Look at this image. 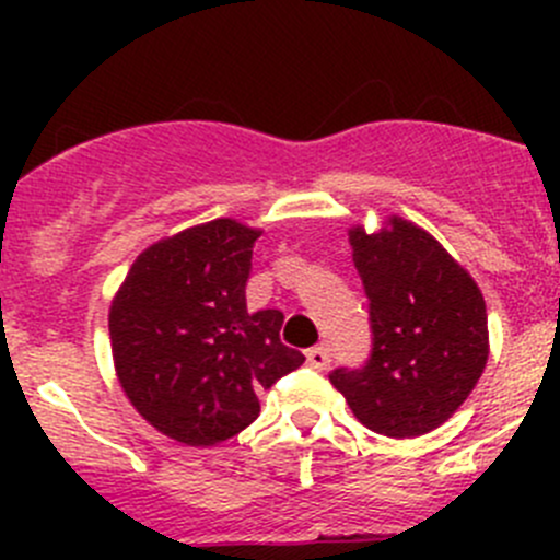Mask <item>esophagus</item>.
<instances>
[{
    "label": "esophagus",
    "instance_id": "esophagus-1",
    "mask_svg": "<svg viewBox=\"0 0 560 560\" xmlns=\"http://www.w3.org/2000/svg\"><path fill=\"white\" fill-rule=\"evenodd\" d=\"M306 363L312 365V369H316V371L330 369V352H327L325 347L308 349V352H306Z\"/></svg>",
    "mask_w": 560,
    "mask_h": 560
}]
</instances>
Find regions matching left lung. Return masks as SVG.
I'll return each instance as SVG.
<instances>
[{"label":"left lung","instance_id":"obj_1","mask_svg":"<svg viewBox=\"0 0 560 560\" xmlns=\"http://www.w3.org/2000/svg\"><path fill=\"white\" fill-rule=\"evenodd\" d=\"M349 244L374 338L369 360L336 369L330 382L371 431L422 436L450 420L482 376V292L433 235L400 217L371 235L352 228Z\"/></svg>","mask_w":560,"mask_h":560}]
</instances>
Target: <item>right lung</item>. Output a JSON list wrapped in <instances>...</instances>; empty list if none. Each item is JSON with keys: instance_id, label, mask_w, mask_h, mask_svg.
Returning a JSON list of instances; mask_svg holds the SVG:
<instances>
[{"instance_id": "right-lung-1", "label": "right lung", "mask_w": 560, "mask_h": 560, "mask_svg": "<svg viewBox=\"0 0 560 560\" xmlns=\"http://www.w3.org/2000/svg\"><path fill=\"white\" fill-rule=\"evenodd\" d=\"M259 230L213 219L149 246L107 316L118 382L165 436L211 447L252 425L259 389L301 369L281 343L279 308L248 312L246 281Z\"/></svg>"}]
</instances>
